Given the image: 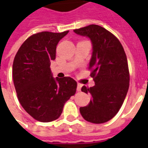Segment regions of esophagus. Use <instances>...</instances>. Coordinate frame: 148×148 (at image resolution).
Wrapping results in <instances>:
<instances>
[{
	"instance_id": "1",
	"label": "esophagus",
	"mask_w": 148,
	"mask_h": 148,
	"mask_svg": "<svg viewBox=\"0 0 148 148\" xmlns=\"http://www.w3.org/2000/svg\"><path fill=\"white\" fill-rule=\"evenodd\" d=\"M82 86H83V85H82L81 84H77V90H78V91H81Z\"/></svg>"
}]
</instances>
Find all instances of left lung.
<instances>
[{"mask_svg": "<svg viewBox=\"0 0 148 148\" xmlns=\"http://www.w3.org/2000/svg\"><path fill=\"white\" fill-rule=\"evenodd\" d=\"M74 31L88 37L93 45L88 69L95 85L81 88L91 95V99L86 107L80 108V112L87 121L105 123L119 111L128 90L130 74L126 53L120 40L99 25L90 24Z\"/></svg>", "mask_w": 148, "mask_h": 148, "instance_id": "1", "label": "left lung"}]
</instances>
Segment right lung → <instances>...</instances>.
I'll return each mask as SVG.
<instances>
[{
    "label": "right lung",
    "instance_id": "add662e5",
    "mask_svg": "<svg viewBox=\"0 0 148 148\" xmlns=\"http://www.w3.org/2000/svg\"><path fill=\"white\" fill-rule=\"evenodd\" d=\"M68 32L34 34L22 44L14 59L13 80L17 98L24 110L38 121L58 119L65 102L76 93L77 84L74 79H54L50 68L58 42Z\"/></svg>",
    "mask_w": 148,
    "mask_h": 148
}]
</instances>
